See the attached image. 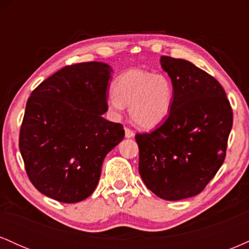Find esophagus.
<instances>
[{"label": "esophagus", "mask_w": 249, "mask_h": 249, "mask_svg": "<svg viewBox=\"0 0 249 249\" xmlns=\"http://www.w3.org/2000/svg\"><path fill=\"white\" fill-rule=\"evenodd\" d=\"M124 130H125V137H126V138H132V137L134 136L133 131L130 130V128H128V127H125Z\"/></svg>", "instance_id": "1"}]
</instances>
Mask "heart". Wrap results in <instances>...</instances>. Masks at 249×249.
Segmentation results:
<instances>
[{"mask_svg":"<svg viewBox=\"0 0 249 249\" xmlns=\"http://www.w3.org/2000/svg\"><path fill=\"white\" fill-rule=\"evenodd\" d=\"M107 107L116 118L122 117L125 105L137 126L150 130L167 119L174 102L173 83L164 73L131 69L117 77Z\"/></svg>","mask_w":249,"mask_h":249,"instance_id":"1","label":"heart"}]
</instances>
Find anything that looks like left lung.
Wrapping results in <instances>:
<instances>
[{"label": "left lung", "mask_w": 249, "mask_h": 249, "mask_svg": "<svg viewBox=\"0 0 249 249\" xmlns=\"http://www.w3.org/2000/svg\"><path fill=\"white\" fill-rule=\"evenodd\" d=\"M174 88L170 116L150 133L136 134L139 173L165 200L196 196L225 160L233 111L214 77L185 59L161 56Z\"/></svg>", "instance_id": "obj_1"}]
</instances>
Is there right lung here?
Listing matches in <instances>:
<instances>
[{
  "mask_svg": "<svg viewBox=\"0 0 249 249\" xmlns=\"http://www.w3.org/2000/svg\"><path fill=\"white\" fill-rule=\"evenodd\" d=\"M110 65H67L31 92L19 131V151L30 181L65 204L82 201L98 184L107 154L124 138L107 111Z\"/></svg>",
  "mask_w": 249,
  "mask_h": 249,
  "instance_id": "obj_1",
  "label": "right lung"
}]
</instances>
